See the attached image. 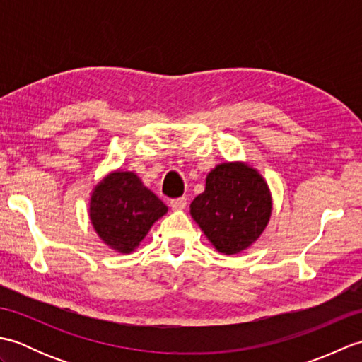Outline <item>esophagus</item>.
<instances>
[{
  "label": "esophagus",
  "mask_w": 362,
  "mask_h": 362,
  "mask_svg": "<svg viewBox=\"0 0 362 362\" xmlns=\"http://www.w3.org/2000/svg\"><path fill=\"white\" fill-rule=\"evenodd\" d=\"M187 204H188L187 197H177V199H171V201H169V205H171L173 210L187 209Z\"/></svg>",
  "instance_id": "34e87169"
}]
</instances>
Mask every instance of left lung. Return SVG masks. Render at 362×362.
I'll return each mask as SVG.
<instances>
[{
  "instance_id": "left-lung-1",
  "label": "left lung",
  "mask_w": 362,
  "mask_h": 362,
  "mask_svg": "<svg viewBox=\"0 0 362 362\" xmlns=\"http://www.w3.org/2000/svg\"><path fill=\"white\" fill-rule=\"evenodd\" d=\"M191 216L221 253L247 249L271 218L272 199L255 169L222 163L206 175L205 191L189 205Z\"/></svg>"
}]
</instances>
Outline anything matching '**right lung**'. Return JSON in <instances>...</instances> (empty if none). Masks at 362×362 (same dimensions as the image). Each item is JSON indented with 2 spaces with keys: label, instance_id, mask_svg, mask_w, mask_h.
I'll return each mask as SVG.
<instances>
[{
  "label": "right lung",
  "instance_id": "right-lung-1",
  "mask_svg": "<svg viewBox=\"0 0 362 362\" xmlns=\"http://www.w3.org/2000/svg\"><path fill=\"white\" fill-rule=\"evenodd\" d=\"M168 206L134 173L117 171L91 194L90 219L96 233L112 249L132 252Z\"/></svg>",
  "mask_w": 362,
  "mask_h": 362
}]
</instances>
